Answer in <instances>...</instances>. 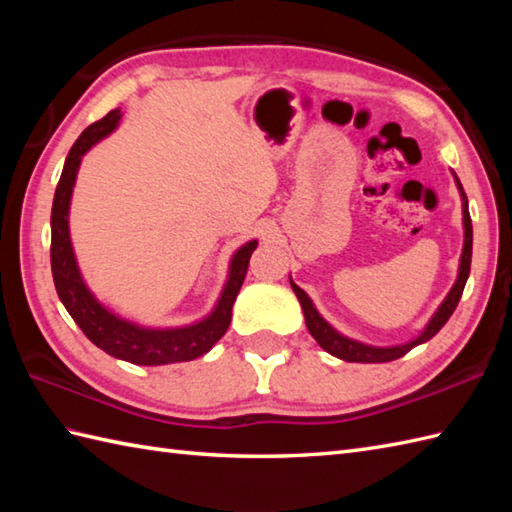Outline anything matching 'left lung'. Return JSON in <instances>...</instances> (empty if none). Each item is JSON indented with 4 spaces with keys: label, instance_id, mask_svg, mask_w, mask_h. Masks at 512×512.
Instances as JSON below:
<instances>
[{
    "label": "left lung",
    "instance_id": "obj_1",
    "mask_svg": "<svg viewBox=\"0 0 512 512\" xmlns=\"http://www.w3.org/2000/svg\"><path fill=\"white\" fill-rule=\"evenodd\" d=\"M455 180H458V178H455ZM458 187L462 191L460 180H458ZM462 198H464V250H462V262H460V275H458V281H455V286L451 288L449 297L442 301L440 310L433 314V319L429 321L427 330H424L416 341H411L407 345H396V347H369V345H363V343H356L352 339H345V336H341L339 332L332 330L330 325L321 319V314L314 310L312 301H310V297L306 295V292H303L297 284H292V281H290L292 290H295V295L299 297L303 314H306L308 330H310V334L314 336V339H317V343L323 347L325 352H330L336 358H343V361H347V363H389V361H396V358H400V356H405L416 345L433 339V336H436L442 330V325L449 321L453 310L458 308V301H460L462 292H464L466 279H469V273H471L473 224H471L469 202H466L464 191H462Z\"/></svg>",
    "mask_w": 512,
    "mask_h": 512
}]
</instances>
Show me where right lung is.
Here are the masks:
<instances>
[{
    "mask_svg": "<svg viewBox=\"0 0 512 512\" xmlns=\"http://www.w3.org/2000/svg\"><path fill=\"white\" fill-rule=\"evenodd\" d=\"M118 121H121V112L114 110L103 116L101 121L92 123L72 145L68 158H65V167L59 178L57 191H54L50 217V264L54 288H57L61 303L65 310L70 312L74 323L83 330V334L110 356L134 365H167L193 361V358L209 352L228 330V323H231L233 314V303L246 279L250 255H253V250L257 248V242H248L235 253L228 284L209 319L189 325V328L145 330L138 328L134 323L114 317L112 312H107L101 303L92 297V292L85 288L79 275V268H76L68 231V209L76 171H79L81 165V156L96 143V140L110 134L118 125Z\"/></svg>",
    "mask_w": 512,
    "mask_h": 512,
    "instance_id": "1",
    "label": "right lung"
}]
</instances>
